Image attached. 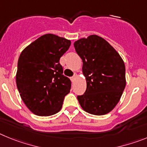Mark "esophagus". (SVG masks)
<instances>
[{
	"label": "esophagus",
	"mask_w": 147,
	"mask_h": 147,
	"mask_svg": "<svg viewBox=\"0 0 147 147\" xmlns=\"http://www.w3.org/2000/svg\"><path fill=\"white\" fill-rule=\"evenodd\" d=\"M75 79H76V75H74V76H73V77H71V80H72V82L74 81Z\"/></svg>",
	"instance_id": "esophagus-1"
}]
</instances>
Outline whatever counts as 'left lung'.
<instances>
[{
    "label": "left lung",
    "mask_w": 147,
    "mask_h": 147,
    "mask_svg": "<svg viewBox=\"0 0 147 147\" xmlns=\"http://www.w3.org/2000/svg\"><path fill=\"white\" fill-rule=\"evenodd\" d=\"M74 45L82 60L87 82L85 93L77 96L79 103L88 113H108L119 103L125 88L124 61L112 45L98 35L81 38Z\"/></svg>",
    "instance_id": "left-lung-1"
}]
</instances>
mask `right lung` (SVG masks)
Listing matches in <instances>:
<instances>
[{
  "instance_id": "obj_1",
  "label": "right lung",
  "mask_w": 147,
  "mask_h": 147,
  "mask_svg": "<svg viewBox=\"0 0 147 147\" xmlns=\"http://www.w3.org/2000/svg\"><path fill=\"white\" fill-rule=\"evenodd\" d=\"M70 45L71 40L47 34L28 45L20 54L17 87L24 104L35 115L49 116L62 108L71 82L62 74L59 59Z\"/></svg>"
}]
</instances>
